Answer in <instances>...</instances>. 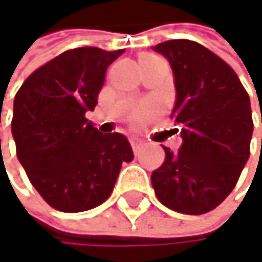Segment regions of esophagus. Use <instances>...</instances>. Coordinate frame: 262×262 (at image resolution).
Segmentation results:
<instances>
[{"label":"esophagus","mask_w":262,"mask_h":262,"mask_svg":"<svg viewBox=\"0 0 262 262\" xmlns=\"http://www.w3.org/2000/svg\"><path fill=\"white\" fill-rule=\"evenodd\" d=\"M130 146H132V149H134V152L137 154L140 149H141V146H143V141L140 140V138H130Z\"/></svg>","instance_id":"esophagus-1"}]
</instances>
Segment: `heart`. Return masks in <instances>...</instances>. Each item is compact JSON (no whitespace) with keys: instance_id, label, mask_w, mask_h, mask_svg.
<instances>
[{"instance_id":"b5f03b06","label":"heart","mask_w":262,"mask_h":262,"mask_svg":"<svg viewBox=\"0 0 262 262\" xmlns=\"http://www.w3.org/2000/svg\"><path fill=\"white\" fill-rule=\"evenodd\" d=\"M154 59H157V57H155V55H152V54H141V55H140V59H138V62H140V63H146V62H150V60H154ZM152 115H154V110H152V108L143 107V108L137 110V112L132 115V121H134L135 124H138V122L147 119V118L152 116Z\"/></svg>"}]
</instances>
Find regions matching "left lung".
Wrapping results in <instances>:
<instances>
[{"mask_svg":"<svg viewBox=\"0 0 262 262\" xmlns=\"http://www.w3.org/2000/svg\"><path fill=\"white\" fill-rule=\"evenodd\" d=\"M152 49L172 68V118L183 140L177 152L163 147L154 191L177 213H208L233 191L250 157V98L231 67L195 41L167 40Z\"/></svg>","mask_w":262,"mask_h":262,"instance_id":"obj_1","label":"left lung"}]
</instances>
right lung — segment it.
Instances as JSON below:
<instances>
[{
    "instance_id": "1",
    "label": "right lung",
    "mask_w": 262,
    "mask_h": 262,
    "mask_svg": "<svg viewBox=\"0 0 262 262\" xmlns=\"http://www.w3.org/2000/svg\"><path fill=\"white\" fill-rule=\"evenodd\" d=\"M124 49L62 52L35 70L13 101L16 157L52 208L80 213L108 199L122 163L134 160L121 134H101L85 118L98 104L105 71Z\"/></svg>"
}]
</instances>
